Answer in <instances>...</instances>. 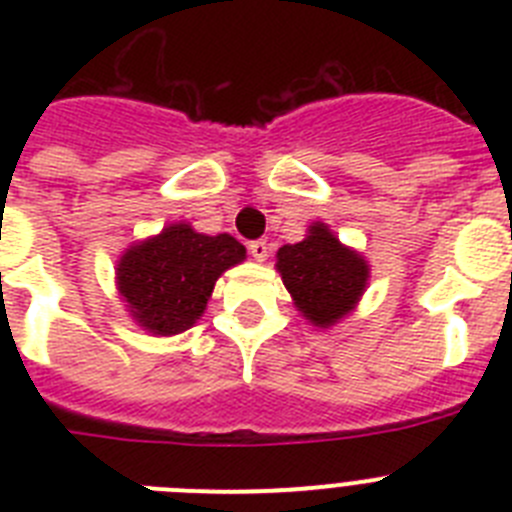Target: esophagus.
Listing matches in <instances>:
<instances>
[{
	"label": "esophagus",
	"instance_id": "34e87169",
	"mask_svg": "<svg viewBox=\"0 0 512 512\" xmlns=\"http://www.w3.org/2000/svg\"><path fill=\"white\" fill-rule=\"evenodd\" d=\"M248 253H251L256 261H266V256H269V243H266L264 238H259V241H251L248 243Z\"/></svg>",
	"mask_w": 512,
	"mask_h": 512
}]
</instances>
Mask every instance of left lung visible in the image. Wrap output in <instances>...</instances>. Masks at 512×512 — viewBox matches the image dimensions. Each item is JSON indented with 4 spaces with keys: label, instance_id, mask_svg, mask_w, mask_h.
Returning a JSON list of instances; mask_svg holds the SVG:
<instances>
[{
    "label": "left lung",
    "instance_id": "left-lung-1",
    "mask_svg": "<svg viewBox=\"0 0 512 512\" xmlns=\"http://www.w3.org/2000/svg\"><path fill=\"white\" fill-rule=\"evenodd\" d=\"M277 269L297 310L318 328L346 318L369 282L364 256L343 246L325 223H312L300 243L279 248Z\"/></svg>",
    "mask_w": 512,
    "mask_h": 512
}]
</instances>
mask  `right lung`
Here are the masks:
<instances>
[{
  "mask_svg": "<svg viewBox=\"0 0 512 512\" xmlns=\"http://www.w3.org/2000/svg\"><path fill=\"white\" fill-rule=\"evenodd\" d=\"M243 259L246 248L233 235H205L176 223L122 253L117 289L140 328L176 336L202 318L220 274Z\"/></svg>",
  "mask_w": 512,
  "mask_h": 512,
  "instance_id": "obj_1",
  "label": "right lung"
}]
</instances>
